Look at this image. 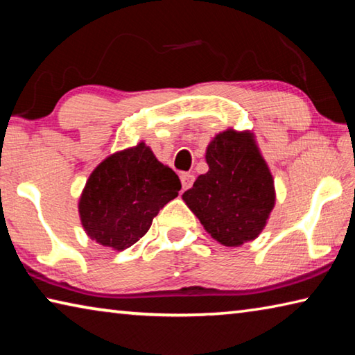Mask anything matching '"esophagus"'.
Instances as JSON below:
<instances>
[{
    "label": "esophagus",
    "instance_id": "obj_1",
    "mask_svg": "<svg viewBox=\"0 0 355 355\" xmlns=\"http://www.w3.org/2000/svg\"><path fill=\"white\" fill-rule=\"evenodd\" d=\"M180 180H182V186H183V189H189L191 186H192V183H194V175H192V173H182V177H180Z\"/></svg>",
    "mask_w": 355,
    "mask_h": 355
}]
</instances>
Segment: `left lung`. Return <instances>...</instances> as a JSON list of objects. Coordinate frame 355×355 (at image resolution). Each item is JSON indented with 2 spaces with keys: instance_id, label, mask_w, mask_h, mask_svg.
Wrapping results in <instances>:
<instances>
[{
  "instance_id": "1",
  "label": "left lung",
  "mask_w": 355,
  "mask_h": 355,
  "mask_svg": "<svg viewBox=\"0 0 355 355\" xmlns=\"http://www.w3.org/2000/svg\"><path fill=\"white\" fill-rule=\"evenodd\" d=\"M208 172L182 196L203 228L227 248L258 238L275 205L274 178L252 131L228 128L208 144Z\"/></svg>"
}]
</instances>
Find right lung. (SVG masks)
I'll return each mask as SVG.
<instances>
[{
  "mask_svg": "<svg viewBox=\"0 0 355 355\" xmlns=\"http://www.w3.org/2000/svg\"><path fill=\"white\" fill-rule=\"evenodd\" d=\"M180 189L177 173L139 142L110 155L89 175L78 202L81 225L94 241L123 250L146 235Z\"/></svg>",
  "mask_w": 355,
  "mask_h": 355,
  "instance_id": "1",
  "label": "right lung"
}]
</instances>
